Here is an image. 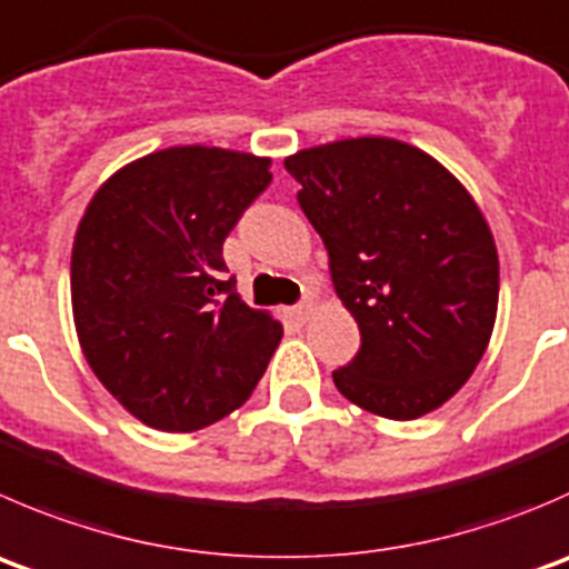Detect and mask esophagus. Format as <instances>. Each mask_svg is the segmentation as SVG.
<instances>
[{
  "label": "esophagus",
  "instance_id": "esophagus-1",
  "mask_svg": "<svg viewBox=\"0 0 569 569\" xmlns=\"http://www.w3.org/2000/svg\"><path fill=\"white\" fill-rule=\"evenodd\" d=\"M311 311H313V302H311V300H302V302H297L295 308H291L289 317L295 319L297 325H302V322H306L308 317H311Z\"/></svg>",
  "mask_w": 569,
  "mask_h": 569
}]
</instances>
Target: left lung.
Listing matches in <instances>:
<instances>
[{
  "mask_svg": "<svg viewBox=\"0 0 569 569\" xmlns=\"http://www.w3.org/2000/svg\"><path fill=\"white\" fill-rule=\"evenodd\" d=\"M286 169L361 330L336 389L386 419L439 408L478 367L498 313V250L472 197L395 138L313 147Z\"/></svg>",
  "mask_w": 569,
  "mask_h": 569,
  "instance_id": "obj_1",
  "label": "left lung"
}]
</instances>
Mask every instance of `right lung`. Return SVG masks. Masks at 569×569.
<instances>
[{
	"instance_id": "1",
	"label": "right lung",
	"mask_w": 569,
	"mask_h": 569,
	"mask_svg": "<svg viewBox=\"0 0 569 569\" xmlns=\"http://www.w3.org/2000/svg\"><path fill=\"white\" fill-rule=\"evenodd\" d=\"M272 183L267 158L172 147L93 194L71 250V308L93 375L144 425L200 431L239 408L283 328L236 295L222 244Z\"/></svg>"
}]
</instances>
